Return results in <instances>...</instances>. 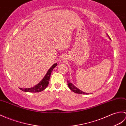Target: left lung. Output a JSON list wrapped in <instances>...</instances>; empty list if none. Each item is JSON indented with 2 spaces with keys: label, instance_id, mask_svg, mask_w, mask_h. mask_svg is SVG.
<instances>
[{
  "label": "left lung",
  "instance_id": "left-lung-1",
  "mask_svg": "<svg viewBox=\"0 0 126 126\" xmlns=\"http://www.w3.org/2000/svg\"><path fill=\"white\" fill-rule=\"evenodd\" d=\"M67 82H68V87H69V89L71 90L72 91H73L75 93H78V94H87V93H85V92H84L83 91H81V90H79L78 88H77L76 87H75L74 85H73L71 83H70V81H67Z\"/></svg>",
  "mask_w": 126,
  "mask_h": 126
}]
</instances>
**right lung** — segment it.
<instances>
[{"mask_svg": "<svg viewBox=\"0 0 126 126\" xmlns=\"http://www.w3.org/2000/svg\"><path fill=\"white\" fill-rule=\"evenodd\" d=\"M57 65V63L54 64L52 65L50 69L48 71L46 75L44 77L43 79L40 81V82L35 86L31 87V88L28 89H21L19 88L20 90L23 91L24 92H41L42 91L45 90L47 87L48 86L49 84V81L50 79V77L51 73L52 70L54 69L55 66Z\"/></svg>", "mask_w": 126, "mask_h": 126, "instance_id": "right-lung-1", "label": "right lung"}]
</instances>
